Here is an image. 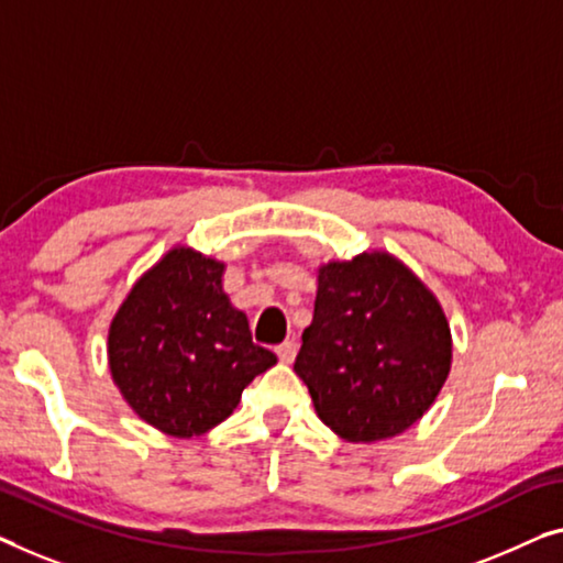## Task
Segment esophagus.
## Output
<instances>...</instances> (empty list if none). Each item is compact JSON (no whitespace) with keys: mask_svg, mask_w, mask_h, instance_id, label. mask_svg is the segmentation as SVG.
<instances>
[{"mask_svg":"<svg viewBox=\"0 0 563 563\" xmlns=\"http://www.w3.org/2000/svg\"><path fill=\"white\" fill-rule=\"evenodd\" d=\"M275 351H278V358H280V362L283 364H290L292 362V358H296V343H292V341H285V343H280V346L278 349H275Z\"/></svg>","mask_w":563,"mask_h":563,"instance_id":"obj_1","label":"esophagus"}]
</instances>
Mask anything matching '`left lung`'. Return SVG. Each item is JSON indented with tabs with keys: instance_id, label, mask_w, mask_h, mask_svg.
Instances as JSON below:
<instances>
[{
	"instance_id": "obj_1",
	"label": "left lung",
	"mask_w": 563,
	"mask_h": 563,
	"mask_svg": "<svg viewBox=\"0 0 563 563\" xmlns=\"http://www.w3.org/2000/svg\"><path fill=\"white\" fill-rule=\"evenodd\" d=\"M452 339L438 298L399 260L362 253L318 271L313 323L296 374L318 417L349 442L412 427L450 374Z\"/></svg>"
}]
</instances>
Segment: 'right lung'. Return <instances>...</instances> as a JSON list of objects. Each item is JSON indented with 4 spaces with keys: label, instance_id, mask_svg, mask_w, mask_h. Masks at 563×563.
Instances as JSON below:
<instances>
[{
    "label": "right lung",
    "instance_id": "right-lung-1",
    "mask_svg": "<svg viewBox=\"0 0 563 563\" xmlns=\"http://www.w3.org/2000/svg\"><path fill=\"white\" fill-rule=\"evenodd\" d=\"M224 265L174 247L141 278L108 331V364L133 412L172 438L224 422L278 356L253 343L222 290Z\"/></svg>",
    "mask_w": 563,
    "mask_h": 563
}]
</instances>
